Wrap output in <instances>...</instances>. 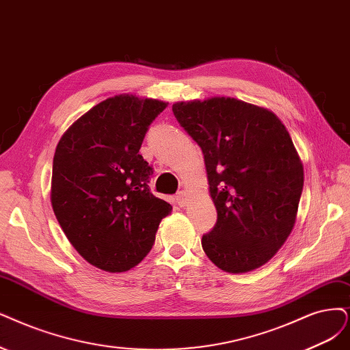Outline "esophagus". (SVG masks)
Here are the masks:
<instances>
[{"label": "esophagus", "mask_w": 350, "mask_h": 350, "mask_svg": "<svg viewBox=\"0 0 350 350\" xmlns=\"http://www.w3.org/2000/svg\"><path fill=\"white\" fill-rule=\"evenodd\" d=\"M176 200H177V203H178L180 208H185V206L187 204V200H189V198H187V193H186L185 190L178 191V193H177V196H176Z\"/></svg>", "instance_id": "34e87169"}]
</instances>
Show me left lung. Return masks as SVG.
Instances as JSON below:
<instances>
[{"instance_id": "left-lung-1", "label": "left lung", "mask_w": 350, "mask_h": 350, "mask_svg": "<svg viewBox=\"0 0 350 350\" xmlns=\"http://www.w3.org/2000/svg\"><path fill=\"white\" fill-rule=\"evenodd\" d=\"M173 113L202 148L217 211L204 254L226 273L260 268L290 237L303 191L288 131L274 112L235 98L176 102Z\"/></svg>"}]
</instances>
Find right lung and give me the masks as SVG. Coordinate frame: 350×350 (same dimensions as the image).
I'll return each instance as SVG.
<instances>
[{"instance_id": "obj_1", "label": "right lung", "mask_w": 350, "mask_h": 350, "mask_svg": "<svg viewBox=\"0 0 350 350\" xmlns=\"http://www.w3.org/2000/svg\"><path fill=\"white\" fill-rule=\"evenodd\" d=\"M167 102L116 95L99 102L64 133L51 174V208L79 255L124 273L151 251L172 204L148 189L152 168L139 148Z\"/></svg>"}]
</instances>
